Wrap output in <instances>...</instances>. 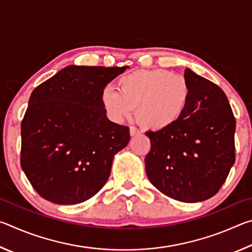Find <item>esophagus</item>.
I'll list each match as a JSON object with an SVG mask.
<instances>
[{
    "label": "esophagus",
    "mask_w": 252,
    "mask_h": 252,
    "mask_svg": "<svg viewBox=\"0 0 252 252\" xmlns=\"http://www.w3.org/2000/svg\"><path fill=\"white\" fill-rule=\"evenodd\" d=\"M130 134L131 136H135L140 134V130L136 129L135 126H130Z\"/></svg>",
    "instance_id": "1"
}]
</instances>
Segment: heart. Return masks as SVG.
Here are the masks:
<instances>
[{
    "mask_svg": "<svg viewBox=\"0 0 252 252\" xmlns=\"http://www.w3.org/2000/svg\"><path fill=\"white\" fill-rule=\"evenodd\" d=\"M119 91L104 88L101 104L110 120L121 122L133 114L147 129L161 131L181 120L189 106L191 88L181 74L164 69L138 70L118 80Z\"/></svg>",
    "mask_w": 252,
    "mask_h": 252,
    "instance_id": "obj_1",
    "label": "heart"
}]
</instances>
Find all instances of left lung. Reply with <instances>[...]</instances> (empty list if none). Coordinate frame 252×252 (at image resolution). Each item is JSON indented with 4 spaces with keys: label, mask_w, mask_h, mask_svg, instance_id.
I'll use <instances>...</instances> for the list:
<instances>
[{
    "label": "left lung",
    "mask_w": 252,
    "mask_h": 252,
    "mask_svg": "<svg viewBox=\"0 0 252 252\" xmlns=\"http://www.w3.org/2000/svg\"><path fill=\"white\" fill-rule=\"evenodd\" d=\"M185 78L191 88L185 116L169 129L146 132V172L167 197L199 202L218 192L234 163L236 119L222 89L189 69Z\"/></svg>",
    "instance_id": "8db88e82"
}]
</instances>
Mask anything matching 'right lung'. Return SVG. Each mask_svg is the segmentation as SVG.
<instances>
[{
  "label": "right lung",
  "mask_w": 252,
  "mask_h": 252,
  "mask_svg": "<svg viewBox=\"0 0 252 252\" xmlns=\"http://www.w3.org/2000/svg\"><path fill=\"white\" fill-rule=\"evenodd\" d=\"M126 70L70 65L33 90L21 123L20 161L43 199L80 203L105 185L130 133L106 118L101 92Z\"/></svg>",
  "instance_id": "right-lung-1"
}]
</instances>
